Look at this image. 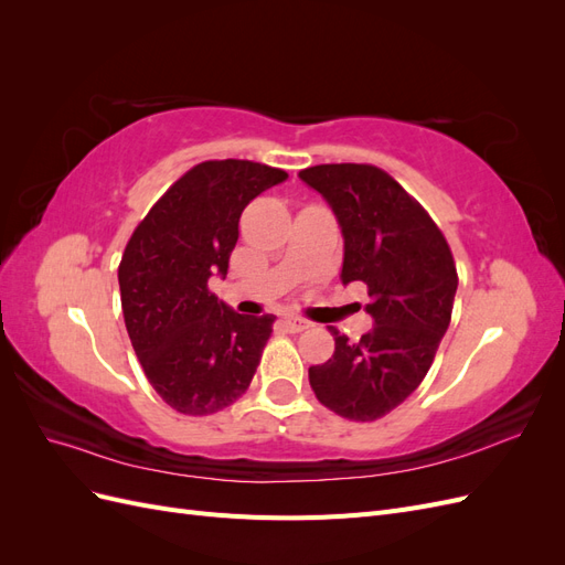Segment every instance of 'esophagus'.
<instances>
[{"mask_svg": "<svg viewBox=\"0 0 565 565\" xmlns=\"http://www.w3.org/2000/svg\"><path fill=\"white\" fill-rule=\"evenodd\" d=\"M282 324H285V330H289V332H303V330L311 328V322L299 318V316H282Z\"/></svg>", "mask_w": 565, "mask_h": 565, "instance_id": "1", "label": "esophagus"}]
</instances>
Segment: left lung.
<instances>
[{"label":"left lung","mask_w":565,"mask_h":565,"mask_svg":"<svg viewBox=\"0 0 565 565\" xmlns=\"http://www.w3.org/2000/svg\"><path fill=\"white\" fill-rule=\"evenodd\" d=\"M299 179L330 204L344 237L341 282L367 285L372 330L309 367L316 398L353 422L398 407L429 372L457 292L452 252L419 202L372 164H318Z\"/></svg>","instance_id":"obj_1"}]
</instances>
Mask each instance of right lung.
Returning a JSON list of instances; mask_svg holds the SVG:
<instances>
[{
    "label": "right lung",
    "mask_w": 565,
    "mask_h": 565,
    "mask_svg": "<svg viewBox=\"0 0 565 565\" xmlns=\"http://www.w3.org/2000/svg\"><path fill=\"white\" fill-rule=\"evenodd\" d=\"M287 179L249 160L195 164L136 226L117 270L136 358L162 401L212 415L247 391L276 316H241L210 292L226 278L247 204Z\"/></svg>",
    "instance_id": "obj_1"
}]
</instances>
